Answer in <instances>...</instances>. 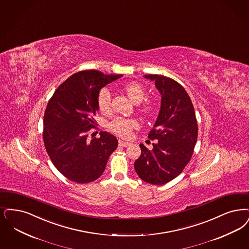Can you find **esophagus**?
<instances>
[{
    "instance_id": "obj_1",
    "label": "esophagus",
    "mask_w": 249,
    "mask_h": 249,
    "mask_svg": "<svg viewBox=\"0 0 249 249\" xmlns=\"http://www.w3.org/2000/svg\"><path fill=\"white\" fill-rule=\"evenodd\" d=\"M119 144H120V146H121V147H127V146H129V144H130V142H124V141H122V140H120V141H119Z\"/></svg>"
}]
</instances>
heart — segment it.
<instances>
[{
    "instance_id": "1",
    "label": "heart",
    "mask_w": 249,
    "mask_h": 249,
    "mask_svg": "<svg viewBox=\"0 0 249 249\" xmlns=\"http://www.w3.org/2000/svg\"><path fill=\"white\" fill-rule=\"evenodd\" d=\"M123 90L126 92L129 99L134 104H141L146 97V92L143 87L137 82H128L123 85ZM97 106L100 111L107 112L111 106V92L108 88H103L97 96ZM140 112L142 114H149L152 111V106L148 102L143 103L139 107ZM139 123L133 119L116 118L108 124L110 130L121 137H129L132 129H137Z\"/></svg>"
}]
</instances>
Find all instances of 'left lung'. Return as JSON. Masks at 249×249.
Masks as SVG:
<instances>
[{"mask_svg": "<svg viewBox=\"0 0 249 249\" xmlns=\"http://www.w3.org/2000/svg\"><path fill=\"white\" fill-rule=\"evenodd\" d=\"M143 77L155 81L161 95L160 113L148 134L159 142L153 143L152 150L140 144L142 153L134 169L142 180L161 185L176 178L189 163L198 127L192 101L179 83L160 75Z\"/></svg>", "mask_w": 249, "mask_h": 249, "instance_id": "1", "label": "left lung"}]
</instances>
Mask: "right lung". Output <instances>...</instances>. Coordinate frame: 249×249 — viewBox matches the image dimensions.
<instances>
[{"label":"right lung","instance_id":"right-lung-1","mask_svg":"<svg viewBox=\"0 0 249 249\" xmlns=\"http://www.w3.org/2000/svg\"><path fill=\"white\" fill-rule=\"evenodd\" d=\"M122 75H105L97 70L73 74L54 91L44 113L43 142L54 167L68 179L87 183L98 179L118 140L107 131L89 141L99 107L97 96L107 84Z\"/></svg>","mask_w":249,"mask_h":249}]
</instances>
